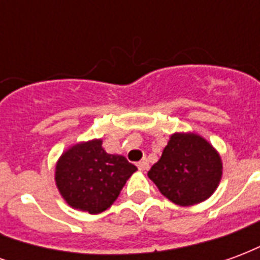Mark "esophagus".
Masks as SVG:
<instances>
[{"label": "esophagus", "instance_id": "obj_1", "mask_svg": "<svg viewBox=\"0 0 260 260\" xmlns=\"http://www.w3.org/2000/svg\"><path fill=\"white\" fill-rule=\"evenodd\" d=\"M136 166H138V169L141 170V171H146V170L149 169V161H147L146 158H143V160H141Z\"/></svg>", "mask_w": 260, "mask_h": 260}]
</instances>
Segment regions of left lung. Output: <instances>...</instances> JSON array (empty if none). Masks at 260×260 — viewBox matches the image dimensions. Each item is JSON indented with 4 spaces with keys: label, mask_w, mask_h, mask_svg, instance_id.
Here are the masks:
<instances>
[{
    "label": "left lung",
    "mask_w": 260,
    "mask_h": 260,
    "mask_svg": "<svg viewBox=\"0 0 260 260\" xmlns=\"http://www.w3.org/2000/svg\"><path fill=\"white\" fill-rule=\"evenodd\" d=\"M147 175L169 201L192 206L206 201L217 189L223 163L205 138L193 132H177Z\"/></svg>",
    "instance_id": "left-lung-1"
}]
</instances>
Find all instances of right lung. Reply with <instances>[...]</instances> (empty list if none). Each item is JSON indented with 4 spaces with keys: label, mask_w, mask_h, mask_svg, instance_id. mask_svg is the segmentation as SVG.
I'll return each instance as SVG.
<instances>
[{
    "label": "right lung",
    "mask_w": 260,
    "mask_h": 260,
    "mask_svg": "<svg viewBox=\"0 0 260 260\" xmlns=\"http://www.w3.org/2000/svg\"><path fill=\"white\" fill-rule=\"evenodd\" d=\"M102 139L80 142L65 150L55 166V184L74 209L97 214L113 205L136 167L124 156L108 154Z\"/></svg>",
    "instance_id": "right-lung-1"
}]
</instances>
